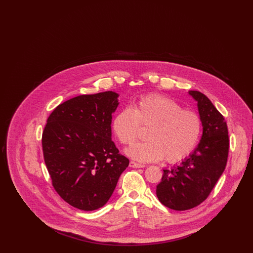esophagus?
<instances>
[{
    "instance_id": "obj_1",
    "label": "esophagus",
    "mask_w": 253,
    "mask_h": 253,
    "mask_svg": "<svg viewBox=\"0 0 253 253\" xmlns=\"http://www.w3.org/2000/svg\"><path fill=\"white\" fill-rule=\"evenodd\" d=\"M130 167H132V168H144L145 166L142 165V164H139V163L131 161L130 162Z\"/></svg>"
}]
</instances>
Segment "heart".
Wrapping results in <instances>:
<instances>
[{
  "label": "heart",
  "instance_id": "1",
  "mask_svg": "<svg viewBox=\"0 0 253 253\" xmlns=\"http://www.w3.org/2000/svg\"><path fill=\"white\" fill-rule=\"evenodd\" d=\"M140 126L149 128L148 140L127 150L128 156L140 162L164 157L169 163L179 162L193 153L202 132V120L196 112L161 95L141 97L132 108L122 109L112 121L115 135L127 146L137 139Z\"/></svg>",
  "mask_w": 253,
  "mask_h": 253
}]
</instances>
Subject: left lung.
I'll list each match as a JSON object with an SVG mask.
<instances>
[{
  "label": "left lung",
  "mask_w": 253,
  "mask_h": 253,
  "mask_svg": "<svg viewBox=\"0 0 253 253\" xmlns=\"http://www.w3.org/2000/svg\"><path fill=\"white\" fill-rule=\"evenodd\" d=\"M197 101L203 133L193 153L180 165L163 169L157 186L159 201L169 209L186 211L210 195L226 168L229 139L227 122L211 101L199 91H189Z\"/></svg>",
  "instance_id": "left-lung-1"
}]
</instances>
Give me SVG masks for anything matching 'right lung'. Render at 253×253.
<instances>
[{"label": "right lung", "instance_id": "1", "mask_svg": "<svg viewBox=\"0 0 253 253\" xmlns=\"http://www.w3.org/2000/svg\"><path fill=\"white\" fill-rule=\"evenodd\" d=\"M119 94L107 91L73 97L57 106L42 132V151L52 185L82 211L107 203L129 159L112 141V115Z\"/></svg>", "mask_w": 253, "mask_h": 253}]
</instances>
